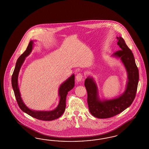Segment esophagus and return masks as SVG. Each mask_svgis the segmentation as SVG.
Instances as JSON below:
<instances>
[{"mask_svg":"<svg viewBox=\"0 0 149 149\" xmlns=\"http://www.w3.org/2000/svg\"><path fill=\"white\" fill-rule=\"evenodd\" d=\"M82 77H83V75L81 73H79L77 75V77H76V80L77 82H80L82 81Z\"/></svg>","mask_w":149,"mask_h":149,"instance_id":"34e87169","label":"esophagus"}]
</instances>
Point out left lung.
Here are the masks:
<instances>
[{
	"label": "left lung",
	"instance_id": "obj_1",
	"mask_svg": "<svg viewBox=\"0 0 149 149\" xmlns=\"http://www.w3.org/2000/svg\"><path fill=\"white\" fill-rule=\"evenodd\" d=\"M120 50L112 56L120 59L128 75L126 88L122 95L112 99L101 100L96 83L92 77H87L85 86L87 92V103L91 113L98 118L113 117L128 108L135 98L139 82V71L133 54L122 37H117Z\"/></svg>",
	"mask_w": 149,
	"mask_h": 149
}]
</instances>
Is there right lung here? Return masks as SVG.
<instances>
[{
    "label": "right lung",
    "mask_w": 149,
    "mask_h": 149,
    "mask_svg": "<svg viewBox=\"0 0 149 149\" xmlns=\"http://www.w3.org/2000/svg\"><path fill=\"white\" fill-rule=\"evenodd\" d=\"M33 41H31L27 46L26 50L18 58L11 78V83L14 90L15 98L18 106L23 112L31 116L42 121H52L62 116L66 107V97L69 91L72 90L75 85V76L72 74L71 77L62 83L59 88V102L57 107L52 111H35L28 108L23 102L21 97L18 86V77L21 67L24 62L25 58L31 54L33 49Z\"/></svg>",
    "instance_id": "obj_1"
}]
</instances>
